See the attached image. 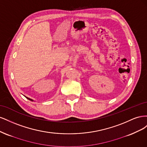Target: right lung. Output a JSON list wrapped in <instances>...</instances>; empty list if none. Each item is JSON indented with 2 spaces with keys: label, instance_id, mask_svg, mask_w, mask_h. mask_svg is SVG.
I'll use <instances>...</instances> for the list:
<instances>
[{
  "label": "right lung",
  "instance_id": "add662e5",
  "mask_svg": "<svg viewBox=\"0 0 147 147\" xmlns=\"http://www.w3.org/2000/svg\"><path fill=\"white\" fill-rule=\"evenodd\" d=\"M25 97H26V96H25ZM26 97V98H27V99H29V100H31V101H33V100H32V99H30V98H29V97Z\"/></svg>",
  "mask_w": 147,
  "mask_h": 147
}]
</instances>
